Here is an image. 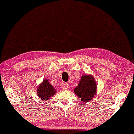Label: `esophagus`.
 <instances>
[{"instance_id": "34e87169", "label": "esophagus", "mask_w": 134, "mask_h": 134, "mask_svg": "<svg viewBox=\"0 0 134 134\" xmlns=\"http://www.w3.org/2000/svg\"><path fill=\"white\" fill-rule=\"evenodd\" d=\"M62 87L63 88L64 90H66L68 87V84L66 82H63L62 83Z\"/></svg>"}]
</instances>
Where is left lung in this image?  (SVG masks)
I'll use <instances>...</instances> for the list:
<instances>
[{"label": "left lung", "mask_w": 134, "mask_h": 134, "mask_svg": "<svg viewBox=\"0 0 134 134\" xmlns=\"http://www.w3.org/2000/svg\"><path fill=\"white\" fill-rule=\"evenodd\" d=\"M97 84L92 75H82L79 83L74 89V93L83 102L88 104L93 100L96 95ZM85 105V104H83Z\"/></svg>", "instance_id": "1"}]
</instances>
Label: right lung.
<instances>
[{
  "label": "right lung",
  "mask_w": 134,
  "mask_h": 134,
  "mask_svg": "<svg viewBox=\"0 0 134 134\" xmlns=\"http://www.w3.org/2000/svg\"><path fill=\"white\" fill-rule=\"evenodd\" d=\"M57 93L56 90L51 85L49 79H45L37 87V96L40 99L47 100L54 96Z\"/></svg>",
  "instance_id": "obj_1"
}]
</instances>
